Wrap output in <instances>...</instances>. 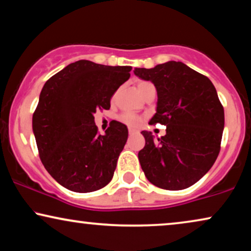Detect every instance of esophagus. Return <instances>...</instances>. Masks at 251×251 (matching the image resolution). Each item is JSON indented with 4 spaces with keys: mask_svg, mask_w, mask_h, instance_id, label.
Segmentation results:
<instances>
[{
    "mask_svg": "<svg viewBox=\"0 0 251 251\" xmlns=\"http://www.w3.org/2000/svg\"><path fill=\"white\" fill-rule=\"evenodd\" d=\"M128 132H129V135H133V134H135V133H136V131H135L134 128H129Z\"/></svg>",
    "mask_w": 251,
    "mask_h": 251,
    "instance_id": "1",
    "label": "esophagus"
}]
</instances>
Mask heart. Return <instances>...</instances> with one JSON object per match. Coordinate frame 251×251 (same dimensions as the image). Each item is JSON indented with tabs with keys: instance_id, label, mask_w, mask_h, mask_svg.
I'll return each instance as SVG.
<instances>
[{
	"instance_id": "obj_1",
	"label": "heart",
	"mask_w": 251,
	"mask_h": 251,
	"mask_svg": "<svg viewBox=\"0 0 251 251\" xmlns=\"http://www.w3.org/2000/svg\"><path fill=\"white\" fill-rule=\"evenodd\" d=\"M148 85H151V83L147 82V81L139 82V85H138L139 92ZM120 120H122L124 124H126V125L131 126V127H136V126H139L140 123H141V119H140V117H138L136 115H134V113H131V112L123 113V115L120 116Z\"/></svg>"
}]
</instances>
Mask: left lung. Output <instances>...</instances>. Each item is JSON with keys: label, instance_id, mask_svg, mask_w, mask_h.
I'll list each match as a JSON object with an SVG mask.
<instances>
[{"label": "left lung", "instance_id": "8db88e82", "mask_svg": "<svg viewBox=\"0 0 251 251\" xmlns=\"http://www.w3.org/2000/svg\"><path fill=\"white\" fill-rule=\"evenodd\" d=\"M134 75L156 87V113L149 124L166 126V134L157 139L151 132H141L146 139L139 151L143 172L159 188H188L212 168L220 150L225 116L215 86L175 61L136 68Z\"/></svg>", "mask_w": 251, "mask_h": 251}]
</instances>
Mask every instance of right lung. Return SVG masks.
<instances>
[{"instance_id": "1", "label": "right lung", "mask_w": 251, "mask_h": 251, "mask_svg": "<svg viewBox=\"0 0 251 251\" xmlns=\"http://www.w3.org/2000/svg\"><path fill=\"white\" fill-rule=\"evenodd\" d=\"M131 70L81 59L43 86L33 113V133L43 166L66 189L89 193L111 181L128 129L113 120L100 135L94 113L110 109V100Z\"/></svg>"}]
</instances>
